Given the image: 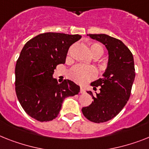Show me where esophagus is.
I'll list each match as a JSON object with an SVG mask.
<instances>
[{
  "label": "esophagus",
  "instance_id": "34e87169",
  "mask_svg": "<svg viewBox=\"0 0 149 149\" xmlns=\"http://www.w3.org/2000/svg\"><path fill=\"white\" fill-rule=\"evenodd\" d=\"M80 92H81V94H84V93H85V90H84V88L81 87V89H80Z\"/></svg>",
  "mask_w": 149,
  "mask_h": 149
}]
</instances>
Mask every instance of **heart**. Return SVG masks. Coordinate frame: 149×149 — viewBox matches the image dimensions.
I'll return each mask as SVG.
<instances>
[{
  "label": "heart",
  "instance_id": "obj_1",
  "mask_svg": "<svg viewBox=\"0 0 149 149\" xmlns=\"http://www.w3.org/2000/svg\"><path fill=\"white\" fill-rule=\"evenodd\" d=\"M91 53L94 57H100L104 53V48L101 45L98 43H91L90 45ZM100 65L103 68L107 66V61L105 60H102L100 61ZM95 70L90 66L82 65H74L69 72V77L76 83L83 84L88 81L92 80L95 77Z\"/></svg>",
  "mask_w": 149,
  "mask_h": 149
}]
</instances>
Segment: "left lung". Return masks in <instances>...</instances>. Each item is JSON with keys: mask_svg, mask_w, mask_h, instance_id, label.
I'll return each instance as SVG.
<instances>
[{"mask_svg": "<svg viewBox=\"0 0 149 149\" xmlns=\"http://www.w3.org/2000/svg\"><path fill=\"white\" fill-rule=\"evenodd\" d=\"M90 37L105 45L109 52V61L104 77L91 84L100 93L91 95L94 101L82 108V113L90 121L96 123L112 120L125 107L130 99L136 72L133 55L120 39L106 34H89Z\"/></svg>", "mask_w": 149, "mask_h": 149, "instance_id": "1", "label": "left lung"}]
</instances>
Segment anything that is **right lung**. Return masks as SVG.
<instances>
[{"label":"right lung","mask_w":149,"mask_h":149,"mask_svg":"<svg viewBox=\"0 0 149 149\" xmlns=\"http://www.w3.org/2000/svg\"><path fill=\"white\" fill-rule=\"evenodd\" d=\"M80 35L45 33L25 44L15 68V91L24 111L39 122L57 117L64 99L80 92L70 80L58 84L52 77L54 70L65 62L68 49Z\"/></svg>","instance_id":"obj_1"}]
</instances>
